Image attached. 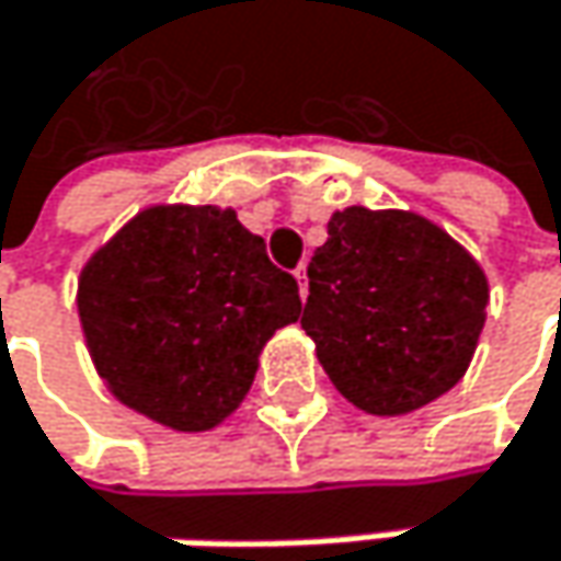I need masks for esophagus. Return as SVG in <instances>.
<instances>
[{
	"mask_svg": "<svg viewBox=\"0 0 561 561\" xmlns=\"http://www.w3.org/2000/svg\"><path fill=\"white\" fill-rule=\"evenodd\" d=\"M294 277H297V287H300V297L307 300V294H310V280H307V261L294 271Z\"/></svg>",
	"mask_w": 561,
	"mask_h": 561,
	"instance_id": "34e87169",
	"label": "esophagus"
}]
</instances>
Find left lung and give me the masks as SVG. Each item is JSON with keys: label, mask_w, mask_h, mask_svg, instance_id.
Instances as JSON below:
<instances>
[{"label": "left lung", "mask_w": 561, "mask_h": 561, "mask_svg": "<svg viewBox=\"0 0 561 561\" xmlns=\"http://www.w3.org/2000/svg\"><path fill=\"white\" fill-rule=\"evenodd\" d=\"M307 277L300 322L352 407L407 416L465 378L488 316V277L426 216L335 209Z\"/></svg>", "instance_id": "1"}]
</instances>
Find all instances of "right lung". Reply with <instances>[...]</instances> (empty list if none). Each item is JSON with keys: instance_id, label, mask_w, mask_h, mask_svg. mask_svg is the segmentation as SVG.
Wrapping results in <instances>:
<instances>
[{"instance_id": "1", "label": "right lung", "mask_w": 561, "mask_h": 561, "mask_svg": "<svg viewBox=\"0 0 561 561\" xmlns=\"http://www.w3.org/2000/svg\"><path fill=\"white\" fill-rule=\"evenodd\" d=\"M300 310L297 280L219 206H145L77 280L80 329L108 393L176 433L226 423L264 345Z\"/></svg>"}]
</instances>
